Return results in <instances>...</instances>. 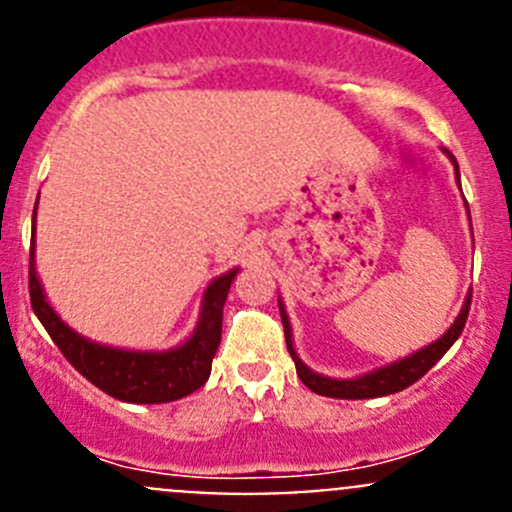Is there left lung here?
Listing matches in <instances>:
<instances>
[{"mask_svg": "<svg viewBox=\"0 0 512 512\" xmlns=\"http://www.w3.org/2000/svg\"><path fill=\"white\" fill-rule=\"evenodd\" d=\"M448 158H451L453 165H456V175H458L456 158H453L451 153H448ZM471 297L473 294L468 292L466 302H463L461 307V314H458L456 322L451 324V329H448L441 339H436V342L428 344V347L418 349L416 354L406 356V359L394 361V364L389 366H381V369L371 371V374H364V376H356V379H329V376H322L317 374V371L309 369V366H304L302 359H299L292 347V327H289V319H287L285 307H282V299H280V314H282V324H285L289 356L294 359L297 376L302 379V384L307 386V389H312L314 394L319 396H332V399H376V396L396 394V391H404L406 386L416 384V381L421 379V376L426 374V371L453 347V342L461 337L463 327H466L468 309H471Z\"/></svg>", "mask_w": 512, "mask_h": 512, "instance_id": "8db88e82", "label": "left lung"}]
</instances>
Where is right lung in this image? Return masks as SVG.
<instances>
[{"label":"right lung","instance_id":"obj_1","mask_svg":"<svg viewBox=\"0 0 512 512\" xmlns=\"http://www.w3.org/2000/svg\"><path fill=\"white\" fill-rule=\"evenodd\" d=\"M235 275L237 270L225 272L205 289L198 327L188 342L168 352H131V349H113L91 342L61 322L59 314L46 302V294L36 277L34 240L29 252V297L39 322L81 376H86L113 399L128 404H165V401L183 399L208 381L223 334L225 299Z\"/></svg>","mask_w":512,"mask_h":512}]
</instances>
